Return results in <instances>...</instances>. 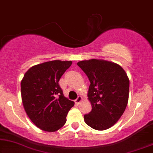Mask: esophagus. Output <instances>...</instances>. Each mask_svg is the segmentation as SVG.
Returning a JSON list of instances; mask_svg holds the SVG:
<instances>
[{
	"label": "esophagus",
	"instance_id": "1",
	"mask_svg": "<svg viewBox=\"0 0 153 153\" xmlns=\"http://www.w3.org/2000/svg\"><path fill=\"white\" fill-rule=\"evenodd\" d=\"M81 101H82V97H81V96H79V97L76 99V100H75V102H76V104H79Z\"/></svg>",
	"mask_w": 153,
	"mask_h": 153
}]
</instances>
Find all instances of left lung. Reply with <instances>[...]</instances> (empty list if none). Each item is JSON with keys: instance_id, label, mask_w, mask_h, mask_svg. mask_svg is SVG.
Wrapping results in <instances>:
<instances>
[{"instance_id": "left-lung-1", "label": "left lung", "mask_w": 153, "mask_h": 153, "mask_svg": "<svg viewBox=\"0 0 153 153\" xmlns=\"http://www.w3.org/2000/svg\"><path fill=\"white\" fill-rule=\"evenodd\" d=\"M90 84L88 97L92 111L84 115L86 124L96 130H105L116 123L124 113L129 98V80L119 65L103 60L79 62Z\"/></svg>"}]
</instances>
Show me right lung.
Returning <instances> with one entry per match:
<instances>
[{
	"instance_id": "1",
	"label": "right lung",
	"mask_w": 153,
	"mask_h": 153,
	"mask_svg": "<svg viewBox=\"0 0 153 153\" xmlns=\"http://www.w3.org/2000/svg\"><path fill=\"white\" fill-rule=\"evenodd\" d=\"M72 61L52 60L33 66L21 82L23 105L30 120L42 130L55 131L66 123L74 102L63 95L58 81Z\"/></svg>"
}]
</instances>
